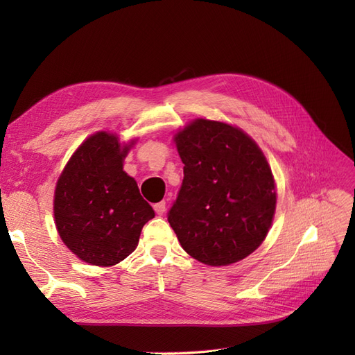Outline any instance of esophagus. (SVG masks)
<instances>
[{
    "label": "esophagus",
    "mask_w": 355,
    "mask_h": 355,
    "mask_svg": "<svg viewBox=\"0 0 355 355\" xmlns=\"http://www.w3.org/2000/svg\"><path fill=\"white\" fill-rule=\"evenodd\" d=\"M154 210L157 214H163L166 211V201H159L154 204Z\"/></svg>",
    "instance_id": "34e87169"
}]
</instances>
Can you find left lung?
<instances>
[{"instance_id":"1","label":"left lung","mask_w":355,"mask_h":355,"mask_svg":"<svg viewBox=\"0 0 355 355\" xmlns=\"http://www.w3.org/2000/svg\"><path fill=\"white\" fill-rule=\"evenodd\" d=\"M184 180L167 220L194 259L225 266L253 253L275 213L270 164L250 136L230 124L194 120L175 136Z\"/></svg>"}]
</instances>
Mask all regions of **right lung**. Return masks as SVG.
Here are the masks:
<instances>
[{
  "label": "right lung",
  "mask_w": 355,
  "mask_h": 355,
  "mask_svg": "<svg viewBox=\"0 0 355 355\" xmlns=\"http://www.w3.org/2000/svg\"><path fill=\"white\" fill-rule=\"evenodd\" d=\"M130 145L98 132L80 145L55 191V222L62 241L81 261L112 266L130 254L155 213L123 170Z\"/></svg>",
  "instance_id": "add662e5"
}]
</instances>
